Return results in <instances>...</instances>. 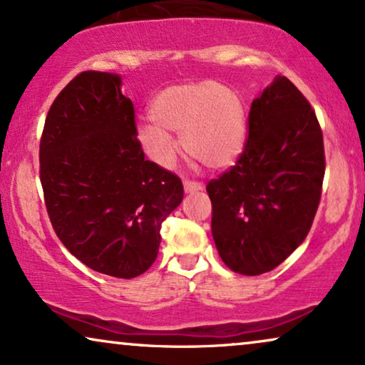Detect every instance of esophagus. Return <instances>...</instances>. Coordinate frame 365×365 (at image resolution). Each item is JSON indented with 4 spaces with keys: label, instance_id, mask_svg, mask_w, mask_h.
<instances>
[{
    "label": "esophagus",
    "instance_id": "esophagus-1",
    "mask_svg": "<svg viewBox=\"0 0 365 365\" xmlns=\"http://www.w3.org/2000/svg\"><path fill=\"white\" fill-rule=\"evenodd\" d=\"M183 188H185L187 193H193L203 190V185L200 182H193V180H183Z\"/></svg>",
    "mask_w": 365,
    "mask_h": 365
}]
</instances>
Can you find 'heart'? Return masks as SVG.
Returning a JSON list of instances; mask_svg holds the SVG:
<instances>
[{
  "label": "heart",
  "instance_id": "1",
  "mask_svg": "<svg viewBox=\"0 0 365 365\" xmlns=\"http://www.w3.org/2000/svg\"><path fill=\"white\" fill-rule=\"evenodd\" d=\"M152 123L140 126V143L150 158L172 167L182 133L185 152L207 168H225L245 145V110L239 96L215 81L170 85L150 103Z\"/></svg>",
  "mask_w": 365,
  "mask_h": 365
}]
</instances>
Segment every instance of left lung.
<instances>
[{"label":"left lung","instance_id":"obj_1","mask_svg":"<svg viewBox=\"0 0 365 365\" xmlns=\"http://www.w3.org/2000/svg\"><path fill=\"white\" fill-rule=\"evenodd\" d=\"M325 172L322 130L292 81L277 76L252 101L245 148L208 182L212 235L228 269L274 270L302 244L317 212Z\"/></svg>","mask_w":365,"mask_h":365}]
</instances>
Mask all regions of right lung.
I'll return each mask as SVG.
<instances>
[{"instance_id": "1", "label": "right lung", "mask_w": 365, "mask_h": 365, "mask_svg": "<svg viewBox=\"0 0 365 365\" xmlns=\"http://www.w3.org/2000/svg\"><path fill=\"white\" fill-rule=\"evenodd\" d=\"M120 86L113 73L83 71L60 91L43 128L40 180L63 245L100 274L133 279L157 259L183 185L145 158Z\"/></svg>"}]
</instances>
